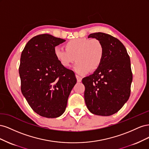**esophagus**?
Segmentation results:
<instances>
[{
    "mask_svg": "<svg viewBox=\"0 0 149 149\" xmlns=\"http://www.w3.org/2000/svg\"><path fill=\"white\" fill-rule=\"evenodd\" d=\"M76 79H77V81H78V83H79V82L81 81L82 78H81V77H79V76H78V75H76Z\"/></svg>",
    "mask_w": 149,
    "mask_h": 149,
    "instance_id": "esophagus-1",
    "label": "esophagus"
}]
</instances>
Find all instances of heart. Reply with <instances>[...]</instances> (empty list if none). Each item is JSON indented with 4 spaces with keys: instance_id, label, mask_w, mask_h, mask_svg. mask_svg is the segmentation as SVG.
<instances>
[{
    "instance_id": "heart-1",
    "label": "heart",
    "mask_w": 149,
    "mask_h": 149,
    "mask_svg": "<svg viewBox=\"0 0 149 149\" xmlns=\"http://www.w3.org/2000/svg\"><path fill=\"white\" fill-rule=\"evenodd\" d=\"M65 50L56 48L54 55L64 67H70L75 60L76 73L80 75L94 72L100 67L104 56V48L100 40L79 38L72 39L65 43Z\"/></svg>"
}]
</instances>
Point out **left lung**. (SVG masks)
I'll list each match as a JSON object with an SVG mask.
<instances>
[{"label": "left lung", "instance_id": "1", "mask_svg": "<svg viewBox=\"0 0 149 149\" xmlns=\"http://www.w3.org/2000/svg\"><path fill=\"white\" fill-rule=\"evenodd\" d=\"M88 38L100 40L104 56L98 70L82 79L85 103L91 113L109 116L118 112L129 98L132 81L130 57L124 45L109 34L94 33Z\"/></svg>", "mask_w": 149, "mask_h": 149}]
</instances>
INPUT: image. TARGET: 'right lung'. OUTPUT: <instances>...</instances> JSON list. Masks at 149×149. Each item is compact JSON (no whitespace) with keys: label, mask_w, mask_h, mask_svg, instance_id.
Returning a JSON list of instances; mask_svg holds the SVG:
<instances>
[{"label":"right lung","mask_w":149,"mask_h":149,"mask_svg":"<svg viewBox=\"0 0 149 149\" xmlns=\"http://www.w3.org/2000/svg\"><path fill=\"white\" fill-rule=\"evenodd\" d=\"M66 41L49 34L33 37L20 57L21 91L36 113L56 118L65 111L76 83L73 71L63 66L54 55L55 47Z\"/></svg>","instance_id":"add662e5"}]
</instances>
